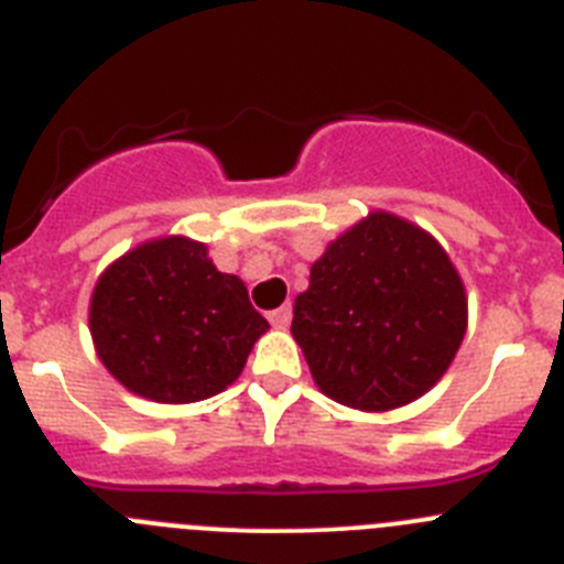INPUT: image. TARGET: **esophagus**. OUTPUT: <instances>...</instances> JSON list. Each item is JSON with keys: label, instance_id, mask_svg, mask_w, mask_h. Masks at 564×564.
<instances>
[{"label": "esophagus", "instance_id": "34e87169", "mask_svg": "<svg viewBox=\"0 0 564 564\" xmlns=\"http://www.w3.org/2000/svg\"><path fill=\"white\" fill-rule=\"evenodd\" d=\"M267 317H270V323L275 328H286L289 326V319H292V306H281V308H272L270 314H267Z\"/></svg>", "mask_w": 564, "mask_h": 564}]
</instances>
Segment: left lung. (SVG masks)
Listing matches in <instances>:
<instances>
[{"label":"left lung","instance_id":"1","mask_svg":"<svg viewBox=\"0 0 564 564\" xmlns=\"http://www.w3.org/2000/svg\"><path fill=\"white\" fill-rule=\"evenodd\" d=\"M469 303L453 258L388 210L328 241L294 297L292 337L334 402L388 413L433 390L453 365Z\"/></svg>","mask_w":564,"mask_h":564}]
</instances>
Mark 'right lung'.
I'll list each match as a JSON object with an SVG mask.
<instances>
[{"label": "right lung", "instance_id": "1", "mask_svg": "<svg viewBox=\"0 0 564 564\" xmlns=\"http://www.w3.org/2000/svg\"><path fill=\"white\" fill-rule=\"evenodd\" d=\"M270 323L245 281L216 270L207 245L156 236L106 267L89 297V334L129 393L191 404L230 388Z\"/></svg>", "mask_w": 564, "mask_h": 564}]
</instances>
